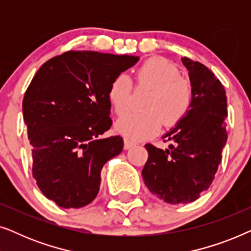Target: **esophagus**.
<instances>
[{
    "mask_svg": "<svg viewBox=\"0 0 251 251\" xmlns=\"http://www.w3.org/2000/svg\"><path fill=\"white\" fill-rule=\"evenodd\" d=\"M123 142H125V150H129L130 147H132L133 145H135V142H132V140H130V139H128V138H125V140H123Z\"/></svg>",
    "mask_w": 251,
    "mask_h": 251,
    "instance_id": "1",
    "label": "esophagus"
}]
</instances>
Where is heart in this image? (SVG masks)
<instances>
[{"instance_id":"b5f03b06","label":"heart","mask_w":251,"mask_h":251,"mask_svg":"<svg viewBox=\"0 0 251 251\" xmlns=\"http://www.w3.org/2000/svg\"><path fill=\"white\" fill-rule=\"evenodd\" d=\"M138 87L150 89L143 109L139 113H126L116 122L115 128L132 140H142L159 132L162 125L174 128L186 118L194 100L193 85L180 77L176 65L163 57H151L136 71ZM132 83L128 75L120 74L112 81L108 99L118 115L129 107Z\"/></svg>"}]
</instances>
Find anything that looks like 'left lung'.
Returning <instances> with one entry per match:
<instances>
[{"instance_id": "8db88e82", "label": "left lung", "mask_w": 251, "mask_h": 251, "mask_svg": "<svg viewBox=\"0 0 251 251\" xmlns=\"http://www.w3.org/2000/svg\"><path fill=\"white\" fill-rule=\"evenodd\" d=\"M193 85L194 100L186 118L164 135L166 151L146 144L144 183L167 203L193 202L207 191L222 162L227 140V99L224 85L203 64L181 58Z\"/></svg>"}]
</instances>
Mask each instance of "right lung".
<instances>
[{"label": "right lung", "instance_id": "right-lung-1", "mask_svg": "<svg viewBox=\"0 0 251 251\" xmlns=\"http://www.w3.org/2000/svg\"><path fill=\"white\" fill-rule=\"evenodd\" d=\"M139 58L96 51H67L37 71L23 100L32 145L33 176L41 192L61 208L94 201L100 171L123 150L111 129L108 89Z\"/></svg>", "mask_w": 251, "mask_h": 251}]
</instances>
